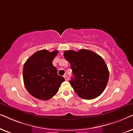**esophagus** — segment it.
I'll return each mask as SVG.
<instances>
[{
  "instance_id": "obj_1",
  "label": "esophagus",
  "mask_w": 133,
  "mask_h": 133,
  "mask_svg": "<svg viewBox=\"0 0 133 133\" xmlns=\"http://www.w3.org/2000/svg\"><path fill=\"white\" fill-rule=\"evenodd\" d=\"M64 78H65V81H68L69 78H68V76H67V75H64Z\"/></svg>"
}]
</instances>
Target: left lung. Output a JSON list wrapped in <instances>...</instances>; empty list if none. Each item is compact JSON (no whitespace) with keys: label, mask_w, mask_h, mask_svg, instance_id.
<instances>
[{"label":"left lung","mask_w":133,"mask_h":133,"mask_svg":"<svg viewBox=\"0 0 133 133\" xmlns=\"http://www.w3.org/2000/svg\"><path fill=\"white\" fill-rule=\"evenodd\" d=\"M64 56L70 64L74 77L69 82L77 95L92 100L102 94L109 79V70L103 59L87 49L66 50Z\"/></svg>","instance_id":"obj_1"}]
</instances>
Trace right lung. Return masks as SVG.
<instances>
[{
	"label": "right lung",
	"instance_id": "add662e5",
	"mask_svg": "<svg viewBox=\"0 0 133 133\" xmlns=\"http://www.w3.org/2000/svg\"><path fill=\"white\" fill-rule=\"evenodd\" d=\"M58 53V50L38 51L25 63L23 68L24 85L35 98L49 100L56 95L61 83L65 81L64 77L58 75L57 69L52 64Z\"/></svg>",
	"mask_w": 133,
	"mask_h": 133
}]
</instances>
